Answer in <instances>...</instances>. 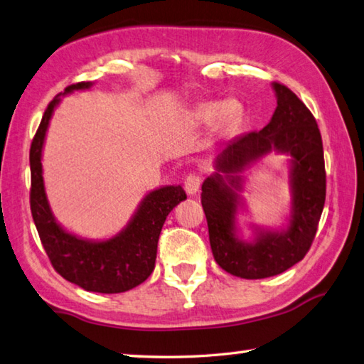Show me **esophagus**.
<instances>
[{"mask_svg":"<svg viewBox=\"0 0 364 364\" xmlns=\"http://www.w3.org/2000/svg\"><path fill=\"white\" fill-rule=\"evenodd\" d=\"M200 185H201V176L198 173H190L187 177H185L183 188L187 191V195H196L198 190H200Z\"/></svg>","mask_w":364,"mask_h":364,"instance_id":"34e87169","label":"esophagus"}]
</instances>
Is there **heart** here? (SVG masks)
<instances>
[{
  "instance_id": "obj_1",
  "label": "heart",
  "mask_w": 364,
  "mask_h": 364,
  "mask_svg": "<svg viewBox=\"0 0 364 364\" xmlns=\"http://www.w3.org/2000/svg\"><path fill=\"white\" fill-rule=\"evenodd\" d=\"M242 115V107L235 100L200 102L191 112V122L196 127H208L214 123L217 133L226 134L235 128Z\"/></svg>"
}]
</instances>
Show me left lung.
<instances>
[{
	"instance_id": "1",
	"label": "left lung",
	"mask_w": 364,
	"mask_h": 364,
	"mask_svg": "<svg viewBox=\"0 0 364 364\" xmlns=\"http://www.w3.org/2000/svg\"><path fill=\"white\" fill-rule=\"evenodd\" d=\"M277 107L262 132L231 139L214 160V173L203 182L201 204L209 226L212 255L226 272L241 279L282 274L304 258L317 232L325 205L323 144L314 115L290 88L274 82ZM287 154L291 204L284 223H251L249 238L238 226L250 215L243 173L267 154Z\"/></svg>"
}]
</instances>
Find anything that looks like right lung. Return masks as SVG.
Masks as SVG:
<instances>
[{
  "mask_svg": "<svg viewBox=\"0 0 364 364\" xmlns=\"http://www.w3.org/2000/svg\"><path fill=\"white\" fill-rule=\"evenodd\" d=\"M92 87L93 82L66 87L46 109L30 149L31 215L44 250L61 277L85 291L123 293L138 287L152 274L163 223L177 204L187 200V195L181 185H163L150 190L128 223L117 235L106 239L82 237L55 218L46 193L41 163L47 129L61 98Z\"/></svg>",
  "mask_w": 364,
  "mask_h": 364,
  "instance_id": "add662e5",
  "label": "right lung"
}]
</instances>
